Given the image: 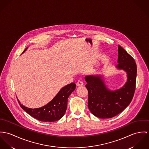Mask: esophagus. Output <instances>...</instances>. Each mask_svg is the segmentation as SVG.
<instances>
[{"instance_id": "1", "label": "esophagus", "mask_w": 149, "mask_h": 149, "mask_svg": "<svg viewBox=\"0 0 149 149\" xmlns=\"http://www.w3.org/2000/svg\"><path fill=\"white\" fill-rule=\"evenodd\" d=\"M83 85V83L82 81H78L77 82V86H82Z\"/></svg>"}]
</instances>
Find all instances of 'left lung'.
<instances>
[{"label":"left lung","mask_w":149,"mask_h":149,"mask_svg":"<svg viewBox=\"0 0 149 149\" xmlns=\"http://www.w3.org/2000/svg\"><path fill=\"white\" fill-rule=\"evenodd\" d=\"M118 64L116 68L127 73V79L120 88L109 90L99 75L85 77L88 93V107L91 113L100 118H111L121 113L132 100L136 84V65L132 56L118 46Z\"/></svg>","instance_id":"left-lung-1"}]
</instances>
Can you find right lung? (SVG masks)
Segmentation results:
<instances>
[{
  "label": "right lung",
  "instance_id": "add662e5",
  "mask_svg": "<svg viewBox=\"0 0 149 149\" xmlns=\"http://www.w3.org/2000/svg\"><path fill=\"white\" fill-rule=\"evenodd\" d=\"M27 48L23 51L25 52ZM76 85L71 83L63 87L56 95L46 105L37 109L25 107L18 102L20 107L29 115L42 122H55L59 120L65 115L67 106V100L70 95L75 90Z\"/></svg>",
  "mask_w": 149,
  "mask_h": 149
}]
</instances>
